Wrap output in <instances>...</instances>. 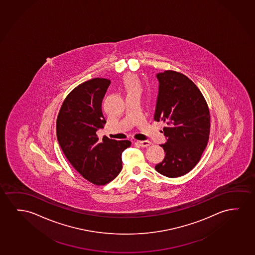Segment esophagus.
Here are the masks:
<instances>
[{
	"label": "esophagus",
	"instance_id": "1",
	"mask_svg": "<svg viewBox=\"0 0 255 255\" xmlns=\"http://www.w3.org/2000/svg\"><path fill=\"white\" fill-rule=\"evenodd\" d=\"M139 146H140V147H147L149 146V145H151L150 141H148V140H139V141H137L136 142Z\"/></svg>",
	"mask_w": 255,
	"mask_h": 255
}]
</instances>
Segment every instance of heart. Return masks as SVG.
Returning <instances> with one entry per match:
<instances>
[{
    "instance_id": "heart-1",
    "label": "heart",
    "mask_w": 255,
    "mask_h": 255,
    "mask_svg": "<svg viewBox=\"0 0 255 255\" xmlns=\"http://www.w3.org/2000/svg\"><path fill=\"white\" fill-rule=\"evenodd\" d=\"M124 85H125L127 94H133V93L140 94L141 91L140 80L136 76L133 74H129L124 79Z\"/></svg>"
}]
</instances>
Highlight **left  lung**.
Masks as SVG:
<instances>
[{
  "mask_svg": "<svg viewBox=\"0 0 255 255\" xmlns=\"http://www.w3.org/2000/svg\"><path fill=\"white\" fill-rule=\"evenodd\" d=\"M159 81L154 119L165 122L167 138L161 144L163 161L154 167L167 177L190 172L207 146L211 128L208 105L200 90L188 77L175 71L156 74Z\"/></svg>",
  "mask_w": 255,
  "mask_h": 255,
  "instance_id": "8db88e82",
  "label": "left lung"
}]
</instances>
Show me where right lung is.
Instances as JSON below:
<instances>
[{"label":"right lung","mask_w":255,"mask_h":255,"mask_svg":"<svg viewBox=\"0 0 255 255\" xmlns=\"http://www.w3.org/2000/svg\"><path fill=\"white\" fill-rule=\"evenodd\" d=\"M111 81L90 79L80 84L65 98L57 119V137L65 157L85 178L96 185L110 183L122 169V152L129 140L103 137L106 120L101 104Z\"/></svg>","instance_id":"right-lung-1"}]
</instances>
